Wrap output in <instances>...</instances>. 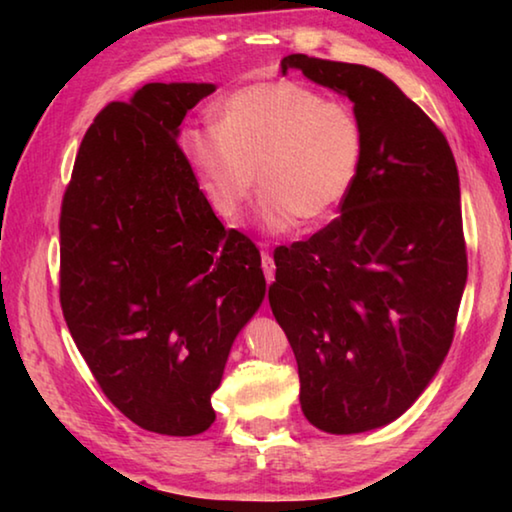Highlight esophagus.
<instances>
[{"label":"esophagus","instance_id":"1","mask_svg":"<svg viewBox=\"0 0 512 512\" xmlns=\"http://www.w3.org/2000/svg\"><path fill=\"white\" fill-rule=\"evenodd\" d=\"M262 271H264L266 282L271 284L273 277H275V262H273V257L266 253V250H262Z\"/></svg>","mask_w":512,"mask_h":512}]
</instances>
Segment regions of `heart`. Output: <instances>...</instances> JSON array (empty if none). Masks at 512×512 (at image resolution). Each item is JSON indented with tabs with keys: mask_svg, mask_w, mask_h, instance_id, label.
<instances>
[{
	"mask_svg": "<svg viewBox=\"0 0 512 512\" xmlns=\"http://www.w3.org/2000/svg\"><path fill=\"white\" fill-rule=\"evenodd\" d=\"M183 146L216 214L239 223L259 180L266 223L289 230L334 216L357 183L366 140L345 103L271 81L230 94L219 128H189Z\"/></svg>",
	"mask_w": 512,
	"mask_h": 512,
	"instance_id": "1",
	"label": "heart"
}]
</instances>
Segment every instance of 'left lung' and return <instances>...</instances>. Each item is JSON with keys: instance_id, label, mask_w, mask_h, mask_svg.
I'll list each match as a JSON object with an SVG mask.
<instances>
[{"instance_id": "left-lung-1", "label": "left lung", "mask_w": 512, "mask_h": 512, "mask_svg": "<svg viewBox=\"0 0 512 512\" xmlns=\"http://www.w3.org/2000/svg\"><path fill=\"white\" fill-rule=\"evenodd\" d=\"M289 69L354 103L366 149L341 214L275 248L268 302L305 418L361 433L400 418L452 345L467 280L458 169L443 131L377 69L305 54L282 58Z\"/></svg>"}]
</instances>
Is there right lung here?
Listing matches in <instances>:
<instances>
[{
    "label": "right lung",
    "instance_id": "1",
    "mask_svg": "<svg viewBox=\"0 0 512 512\" xmlns=\"http://www.w3.org/2000/svg\"><path fill=\"white\" fill-rule=\"evenodd\" d=\"M212 83H146L94 117L60 207V307L117 409L164 436L210 429L232 343L266 293L178 146Z\"/></svg>",
    "mask_w": 512,
    "mask_h": 512
}]
</instances>
